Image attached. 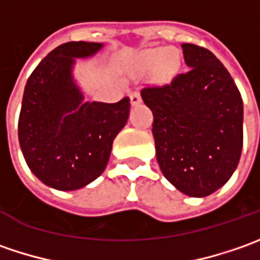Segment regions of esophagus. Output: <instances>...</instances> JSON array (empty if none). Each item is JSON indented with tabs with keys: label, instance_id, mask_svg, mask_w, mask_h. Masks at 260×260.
<instances>
[{
	"label": "esophagus",
	"instance_id": "34e87169",
	"mask_svg": "<svg viewBox=\"0 0 260 260\" xmlns=\"http://www.w3.org/2000/svg\"><path fill=\"white\" fill-rule=\"evenodd\" d=\"M130 103H132V105H137L142 103V96H140V94L139 92H133V94L130 95Z\"/></svg>",
	"mask_w": 260,
	"mask_h": 260
}]
</instances>
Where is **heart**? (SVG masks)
I'll return each instance as SVG.
<instances>
[{
  "instance_id": "obj_1",
  "label": "heart",
  "mask_w": 260,
  "mask_h": 260,
  "mask_svg": "<svg viewBox=\"0 0 260 260\" xmlns=\"http://www.w3.org/2000/svg\"><path fill=\"white\" fill-rule=\"evenodd\" d=\"M140 63L149 72L159 71L162 76H169L178 69L179 57L172 50L153 49L140 56Z\"/></svg>"
}]
</instances>
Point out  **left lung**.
Segmentation results:
<instances>
[{
    "mask_svg": "<svg viewBox=\"0 0 260 260\" xmlns=\"http://www.w3.org/2000/svg\"><path fill=\"white\" fill-rule=\"evenodd\" d=\"M189 68L165 86L142 89L153 113L156 159L166 179L189 197H207L230 179L243 147V101L210 50L182 43Z\"/></svg>",
    "mask_w": 260,
    "mask_h": 260,
    "instance_id": "8db88e82",
    "label": "left lung"
}]
</instances>
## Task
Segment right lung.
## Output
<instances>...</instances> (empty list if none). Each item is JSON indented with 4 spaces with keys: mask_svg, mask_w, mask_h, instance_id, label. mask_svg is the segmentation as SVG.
Here are the masks:
<instances>
[{
    "mask_svg": "<svg viewBox=\"0 0 260 260\" xmlns=\"http://www.w3.org/2000/svg\"><path fill=\"white\" fill-rule=\"evenodd\" d=\"M103 43L69 42L37 65L24 88L18 142L30 171L59 191L84 188L104 172L115 136L128 118L130 98L115 104L85 101L74 78L76 59Z\"/></svg>",
    "mask_w": 260,
    "mask_h": 260,
    "instance_id": "add662e5",
    "label": "right lung"
}]
</instances>
